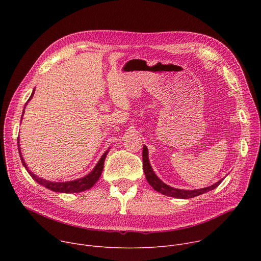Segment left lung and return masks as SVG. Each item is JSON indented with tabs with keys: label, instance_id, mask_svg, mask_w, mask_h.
<instances>
[{
	"label": "left lung",
	"instance_id": "1",
	"mask_svg": "<svg viewBox=\"0 0 261 261\" xmlns=\"http://www.w3.org/2000/svg\"><path fill=\"white\" fill-rule=\"evenodd\" d=\"M143 150H142V167H143V171L146 177V180L148 181L152 187L154 188V190L167 195V196H171V197H175V198H182V199H188V198H192L195 196H198L200 194H203L205 192H208L215 188H217L218 186L221 184L222 179L217 181L216 184L210 186L207 188H203V189H196V190H181V189H175L170 187V186L164 184L162 180H160V178L155 174V172L153 171L150 162H148V157H147V148L145 145H143Z\"/></svg>",
	"mask_w": 261,
	"mask_h": 261
}]
</instances>
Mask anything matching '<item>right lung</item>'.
Here are the masks:
<instances>
[{"label": "right lung", "instance_id": "1", "mask_svg": "<svg viewBox=\"0 0 261 261\" xmlns=\"http://www.w3.org/2000/svg\"><path fill=\"white\" fill-rule=\"evenodd\" d=\"M34 92H35V89L31 95V97L29 98V100L27 101V103L33 98V95H34ZM25 103V105H27ZM24 105V106H25ZM23 113L24 111H22V116H23ZM17 142H19V139L17 140ZM18 153H19V156H20V159H21V163L22 165L25 167V169L28 170V172L30 173V175L37 181L38 184L44 186V187H46L47 189L49 190H53L55 192H61V193H79V192H82V191H85V190H88L90 189L91 187H93V186L95 185V182L99 179L101 173H102V170H103V166H104V161H105V158H106V155L108 153V151H106L101 159L99 160V162L97 163V165L95 166V168L86 176L82 177V178H79V179H75V180H71V181H65V182H54V181H48V180H45L43 178H40L37 175L33 174V172H31L29 169H28V166L25 165L24 163V160L20 154V147H19V143H18Z\"/></svg>", "mask_w": 261, "mask_h": 261}]
</instances>
